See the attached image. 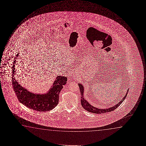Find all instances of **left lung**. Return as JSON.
Instances as JSON below:
<instances>
[{"label": "left lung", "mask_w": 146, "mask_h": 146, "mask_svg": "<svg viewBox=\"0 0 146 146\" xmlns=\"http://www.w3.org/2000/svg\"><path fill=\"white\" fill-rule=\"evenodd\" d=\"M78 85H79V87L80 88V94H81V103L82 107L84 108L85 110L88 111V112H91V113H95V114L105 113L107 112H111L112 111L115 110L116 108H118L119 106H120V105L122 104V102L126 98V97L127 95V94H128V91H129L128 90V92H127L126 95L125 96L124 98H123V99L118 104L115 105L113 107H111V108L102 109H98V108H96V107H94L93 106H91L86 100H85V99L83 97L84 87L81 84H78Z\"/></svg>", "instance_id": "8db88e82"}]
</instances>
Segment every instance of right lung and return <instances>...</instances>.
<instances>
[{
  "mask_svg": "<svg viewBox=\"0 0 146 146\" xmlns=\"http://www.w3.org/2000/svg\"><path fill=\"white\" fill-rule=\"evenodd\" d=\"M17 54L14 58L12 69V86L18 100L27 107L39 112H46L53 109L58 104L59 95L67 78L64 76H57L49 91L45 94H34L23 88L15 80V64Z\"/></svg>",
  "mask_w": 146,
  "mask_h": 146,
  "instance_id": "1",
  "label": "right lung"
}]
</instances>
